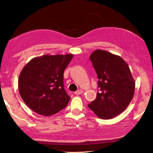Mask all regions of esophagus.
Returning a JSON list of instances; mask_svg holds the SVG:
<instances>
[{
  "mask_svg": "<svg viewBox=\"0 0 153 153\" xmlns=\"http://www.w3.org/2000/svg\"><path fill=\"white\" fill-rule=\"evenodd\" d=\"M83 93V91L82 89H79V90H77V91H76V92H75V94H76V95H80V94H82Z\"/></svg>",
  "mask_w": 153,
  "mask_h": 153,
  "instance_id": "34e87169",
  "label": "esophagus"
}]
</instances>
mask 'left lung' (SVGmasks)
Wrapping results in <instances>:
<instances>
[{"label": "left lung", "instance_id": "8db88e82", "mask_svg": "<svg viewBox=\"0 0 153 153\" xmlns=\"http://www.w3.org/2000/svg\"><path fill=\"white\" fill-rule=\"evenodd\" d=\"M98 77L99 92L88 105L99 118H113L126 109L135 92V81L129 66L118 55L103 50L91 54Z\"/></svg>", "mask_w": 153, "mask_h": 153}]
</instances>
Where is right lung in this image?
I'll use <instances>...</instances> for the list:
<instances>
[{
    "instance_id": "add662e5",
    "label": "right lung",
    "mask_w": 153,
    "mask_h": 153,
    "mask_svg": "<svg viewBox=\"0 0 153 153\" xmlns=\"http://www.w3.org/2000/svg\"><path fill=\"white\" fill-rule=\"evenodd\" d=\"M73 56L45 54L25 64L19 76V93L33 112L50 116L68 105L70 97L64 88V71Z\"/></svg>"
}]
</instances>
